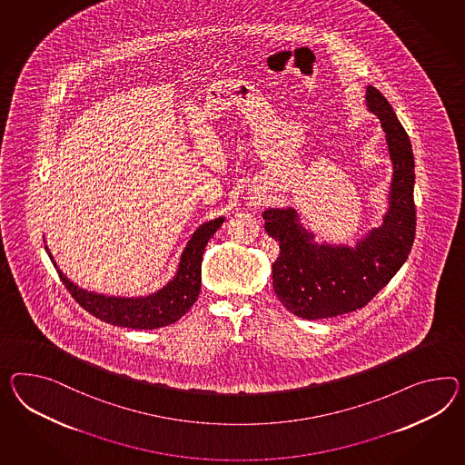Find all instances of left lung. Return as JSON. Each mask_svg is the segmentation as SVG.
Returning <instances> with one entry per match:
<instances>
[{"label": "left lung", "mask_w": 465, "mask_h": 465, "mask_svg": "<svg viewBox=\"0 0 465 465\" xmlns=\"http://www.w3.org/2000/svg\"><path fill=\"white\" fill-rule=\"evenodd\" d=\"M366 106L381 121L393 162L390 207L381 226L359 239L356 248L332 246L319 244L292 207L262 213L266 232L280 242V256L273 262L274 293L288 312L307 321L368 305L403 266L415 241L411 143L391 104L372 85L366 91Z\"/></svg>", "instance_id": "8db88e82"}]
</instances>
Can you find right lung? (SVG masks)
Returning <instances> with one entry per match:
<instances>
[{
    "label": "right lung",
    "instance_id": "1",
    "mask_svg": "<svg viewBox=\"0 0 465 465\" xmlns=\"http://www.w3.org/2000/svg\"><path fill=\"white\" fill-rule=\"evenodd\" d=\"M224 223V217H217L214 221L203 223L187 242L185 250L180 258L179 270L175 276L168 282L167 285L160 288L155 293L146 297L126 298L107 297L94 292H87L79 288L71 282L65 274L62 273L54 256L50 254V262L57 268L62 283L69 290L75 302L93 313L95 319L107 322L118 327H130V329H158L165 327L183 317L195 300L199 298L201 282H203V254L205 244L214 236L215 231Z\"/></svg>",
    "mask_w": 465,
    "mask_h": 465
}]
</instances>
